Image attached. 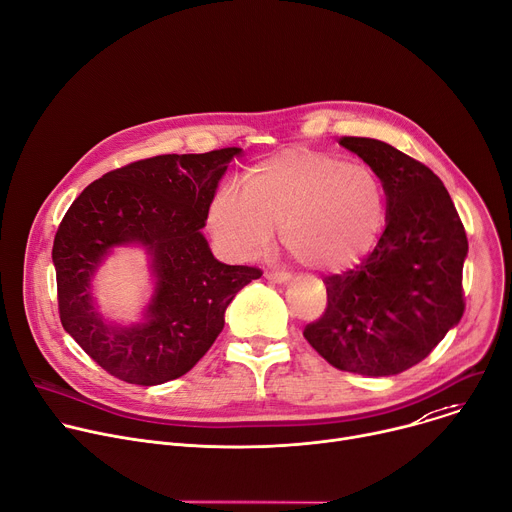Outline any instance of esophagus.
I'll return each mask as SVG.
<instances>
[{"label": "esophagus", "instance_id": "esophagus-1", "mask_svg": "<svg viewBox=\"0 0 512 512\" xmlns=\"http://www.w3.org/2000/svg\"><path fill=\"white\" fill-rule=\"evenodd\" d=\"M265 277H267V280L275 282V284H286V282H290V273H288V271H280V269L265 271Z\"/></svg>", "mask_w": 512, "mask_h": 512}]
</instances>
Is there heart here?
I'll return each instance as SVG.
<instances>
[{"label": "heart", "instance_id": "obj_1", "mask_svg": "<svg viewBox=\"0 0 512 512\" xmlns=\"http://www.w3.org/2000/svg\"><path fill=\"white\" fill-rule=\"evenodd\" d=\"M386 214V188L374 169L335 153L296 149L249 167L243 190L220 188L208 224L235 255H259L280 228L284 249L298 263L341 271L374 249Z\"/></svg>", "mask_w": 512, "mask_h": 512}]
</instances>
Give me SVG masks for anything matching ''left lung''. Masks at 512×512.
Segmentation results:
<instances>
[{"label":"left lung","instance_id":"8db88e82","mask_svg":"<svg viewBox=\"0 0 512 512\" xmlns=\"http://www.w3.org/2000/svg\"><path fill=\"white\" fill-rule=\"evenodd\" d=\"M339 145L384 181L388 224L361 263L324 277L327 308L304 337L341 371L396 376L423 361L466 310V228L425 163L376 138L341 136Z\"/></svg>","mask_w":512,"mask_h":512}]
</instances>
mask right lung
<instances>
[{
    "label": "right lung",
    "instance_id": "obj_1",
    "mask_svg": "<svg viewBox=\"0 0 512 512\" xmlns=\"http://www.w3.org/2000/svg\"><path fill=\"white\" fill-rule=\"evenodd\" d=\"M243 153L226 147L200 155H157L108 171L75 198L53 245L59 316L65 331L110 376L141 386L181 378L224 327V310L259 267L214 259L202 235L216 185ZM145 244L158 292L148 322L106 325L93 310L88 280L109 249Z\"/></svg>",
    "mask_w": 512,
    "mask_h": 512
}]
</instances>
